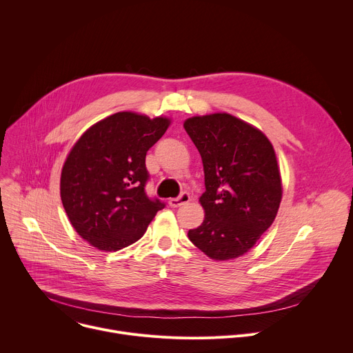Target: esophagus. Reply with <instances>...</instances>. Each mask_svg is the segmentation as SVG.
<instances>
[{
  "mask_svg": "<svg viewBox=\"0 0 353 353\" xmlns=\"http://www.w3.org/2000/svg\"><path fill=\"white\" fill-rule=\"evenodd\" d=\"M190 199H191V196H190L188 192H181L177 198H170L169 199V205L172 208H179V207L190 203Z\"/></svg>",
  "mask_w": 353,
  "mask_h": 353,
  "instance_id": "obj_1",
  "label": "esophagus"
}]
</instances>
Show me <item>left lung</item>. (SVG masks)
<instances>
[{
	"instance_id": "8db88e82",
	"label": "left lung",
	"mask_w": 353,
	"mask_h": 353,
	"mask_svg": "<svg viewBox=\"0 0 353 353\" xmlns=\"http://www.w3.org/2000/svg\"><path fill=\"white\" fill-rule=\"evenodd\" d=\"M184 130L203 158L205 219L188 239L214 260L243 256L272 225L282 198L275 150L253 125L228 113L191 117Z\"/></svg>"
}]
</instances>
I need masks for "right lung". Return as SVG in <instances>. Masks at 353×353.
<instances>
[{
    "mask_svg": "<svg viewBox=\"0 0 353 353\" xmlns=\"http://www.w3.org/2000/svg\"><path fill=\"white\" fill-rule=\"evenodd\" d=\"M170 120L120 112L96 123L71 149L60 192L77 233L103 251L139 240L165 203L145 192V157Z\"/></svg>",
    "mask_w": 353,
    "mask_h": 353,
    "instance_id": "obj_1",
    "label": "right lung"
}]
</instances>
